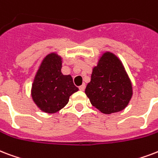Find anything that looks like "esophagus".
<instances>
[{
	"instance_id": "34e87169",
	"label": "esophagus",
	"mask_w": 158,
	"mask_h": 158,
	"mask_svg": "<svg viewBox=\"0 0 158 158\" xmlns=\"http://www.w3.org/2000/svg\"><path fill=\"white\" fill-rule=\"evenodd\" d=\"M79 90H81V91H84V89H85V84H82L81 86H79Z\"/></svg>"
}]
</instances>
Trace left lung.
I'll return each instance as SVG.
<instances>
[{"label":"left lung","instance_id":"left-lung-1","mask_svg":"<svg viewBox=\"0 0 158 158\" xmlns=\"http://www.w3.org/2000/svg\"><path fill=\"white\" fill-rule=\"evenodd\" d=\"M85 94L93 106L103 114L122 111L132 96V83L122 62L110 52L104 53L93 69Z\"/></svg>","mask_w":158,"mask_h":158}]
</instances>
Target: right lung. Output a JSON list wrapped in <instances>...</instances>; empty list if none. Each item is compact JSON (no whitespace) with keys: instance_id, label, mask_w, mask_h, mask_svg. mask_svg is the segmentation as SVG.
<instances>
[{"instance_id":"right-lung-1","label":"right lung","mask_w":158,"mask_h":158,"mask_svg":"<svg viewBox=\"0 0 158 158\" xmlns=\"http://www.w3.org/2000/svg\"><path fill=\"white\" fill-rule=\"evenodd\" d=\"M61 57L51 53L43 60L34 79L31 96L44 113L60 111L68 103L69 96L79 90L71 75L61 73Z\"/></svg>"}]
</instances>
